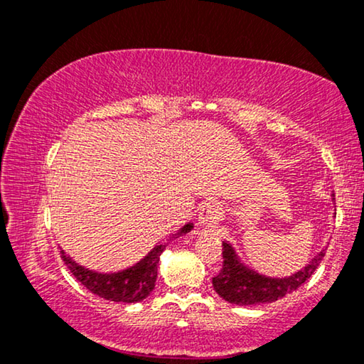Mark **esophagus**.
Masks as SVG:
<instances>
[{"label": "esophagus", "mask_w": 364, "mask_h": 364, "mask_svg": "<svg viewBox=\"0 0 364 364\" xmlns=\"http://www.w3.org/2000/svg\"><path fill=\"white\" fill-rule=\"evenodd\" d=\"M220 208L215 200H205L199 209V222L203 227H213L219 219Z\"/></svg>", "instance_id": "34e87169"}]
</instances>
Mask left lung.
<instances>
[{"label":"left lung","mask_w":364,"mask_h":364,"mask_svg":"<svg viewBox=\"0 0 364 364\" xmlns=\"http://www.w3.org/2000/svg\"><path fill=\"white\" fill-rule=\"evenodd\" d=\"M332 200H335L333 194ZM323 255L325 248L318 252L306 267L297 269L296 273L284 276V278H274V276L258 273L243 263L234 245L230 242L222 240L224 264H222L220 273L213 278V286L222 299L237 304V306L274 302L286 294H291L292 291H296L301 284L306 283L321 264Z\"/></svg>","instance_id":"1"}]
</instances>
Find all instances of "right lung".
I'll use <instances>...</instances> for the list:
<instances>
[{"label":"right lung","mask_w":364,"mask_h":364,"mask_svg":"<svg viewBox=\"0 0 364 364\" xmlns=\"http://www.w3.org/2000/svg\"><path fill=\"white\" fill-rule=\"evenodd\" d=\"M193 229V222H188V224H184L181 229H178L175 234L166 237V240L156 243L144 258H140L137 263L132 264V267H127L119 271L101 273V271L86 268L83 264L75 262V259L63 250L62 259L68 267V269L72 271L75 278H77L86 289L93 292V294L112 302H139L145 299V297L154 291L156 271H159L160 255L165 250L166 242L188 234V232H191Z\"/></svg>","instance_id":"obj_1"}]
</instances>
